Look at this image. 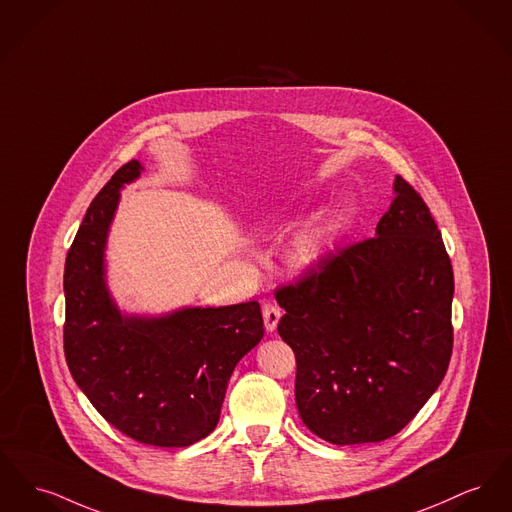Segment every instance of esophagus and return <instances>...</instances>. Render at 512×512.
<instances>
[{"label": "esophagus", "mask_w": 512, "mask_h": 512, "mask_svg": "<svg viewBox=\"0 0 512 512\" xmlns=\"http://www.w3.org/2000/svg\"><path fill=\"white\" fill-rule=\"evenodd\" d=\"M280 315L282 313H280V309L276 305H272V303H265L263 305V319H265V329H267V332L276 331Z\"/></svg>", "instance_id": "1"}]
</instances>
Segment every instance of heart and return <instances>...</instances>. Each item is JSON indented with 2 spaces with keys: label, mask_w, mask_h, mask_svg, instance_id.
Instances as JSON below:
<instances>
[{
  "label": "heart",
  "mask_w": 512,
  "mask_h": 512,
  "mask_svg": "<svg viewBox=\"0 0 512 512\" xmlns=\"http://www.w3.org/2000/svg\"><path fill=\"white\" fill-rule=\"evenodd\" d=\"M319 247H321V234L315 232L311 236H307L303 240V251L309 255V257H315L319 253Z\"/></svg>",
  "instance_id": "b5f03b06"
}]
</instances>
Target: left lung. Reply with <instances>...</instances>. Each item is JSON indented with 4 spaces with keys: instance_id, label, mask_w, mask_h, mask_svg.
<instances>
[{
    "instance_id": "8db88e82",
    "label": "left lung",
    "mask_w": 512,
    "mask_h": 512,
    "mask_svg": "<svg viewBox=\"0 0 512 512\" xmlns=\"http://www.w3.org/2000/svg\"><path fill=\"white\" fill-rule=\"evenodd\" d=\"M392 189L373 238L276 290L300 418L332 445L396 435L451 361V259L420 193L400 176Z\"/></svg>"
}]
</instances>
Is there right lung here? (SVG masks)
<instances>
[{"mask_svg": "<svg viewBox=\"0 0 512 512\" xmlns=\"http://www.w3.org/2000/svg\"><path fill=\"white\" fill-rule=\"evenodd\" d=\"M143 172L123 164L94 197L63 272V350L98 414L152 447H189L216 427L238 361L263 334L257 301L181 307L158 317L121 313L106 284V241L125 183Z\"/></svg>", "mask_w": 512, "mask_h": 512, "instance_id": "1", "label": "right lung"}]
</instances>
